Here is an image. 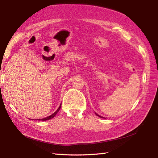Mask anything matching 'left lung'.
Listing matches in <instances>:
<instances>
[{
  "mask_svg": "<svg viewBox=\"0 0 158 158\" xmlns=\"http://www.w3.org/2000/svg\"><path fill=\"white\" fill-rule=\"evenodd\" d=\"M95 114H96V115L97 116H98L99 117H101V118H105V117H102V116H100V115H98V114H97V113H95Z\"/></svg>",
  "mask_w": 158,
  "mask_h": 158,
  "instance_id": "obj_1",
  "label": "left lung"
}]
</instances>
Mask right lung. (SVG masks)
Returning a JSON list of instances; mask_svg holds the SVG:
<instances>
[{
    "label": "right lung",
    "mask_w": 158,
    "mask_h": 158,
    "mask_svg": "<svg viewBox=\"0 0 158 158\" xmlns=\"http://www.w3.org/2000/svg\"><path fill=\"white\" fill-rule=\"evenodd\" d=\"M60 108H61V104H60V106L58 107V109H57L56 110V112H54L53 113L52 115H49V116H48V117H45V118H43V119H38V120H39V121H46V120H49V119H52L53 117H54L56 114H57V113H58L59 110H60Z\"/></svg>",
    "instance_id": "add662e5"
}]
</instances>
